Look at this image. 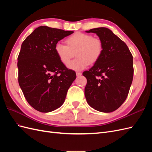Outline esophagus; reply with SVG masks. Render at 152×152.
<instances>
[{
    "mask_svg": "<svg viewBox=\"0 0 152 152\" xmlns=\"http://www.w3.org/2000/svg\"><path fill=\"white\" fill-rule=\"evenodd\" d=\"M76 75L77 77H79L82 75V73L80 72H76Z\"/></svg>",
    "mask_w": 152,
    "mask_h": 152,
    "instance_id": "obj_1",
    "label": "esophagus"
}]
</instances>
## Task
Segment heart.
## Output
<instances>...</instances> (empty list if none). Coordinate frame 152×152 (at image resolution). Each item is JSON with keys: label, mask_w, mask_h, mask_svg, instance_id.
<instances>
[{"label": "heart", "mask_w": 152, "mask_h": 152, "mask_svg": "<svg viewBox=\"0 0 152 152\" xmlns=\"http://www.w3.org/2000/svg\"><path fill=\"white\" fill-rule=\"evenodd\" d=\"M67 45L61 42L55 44L54 50L57 56L64 65H67L77 51V58L69 63L67 67L73 70H82L89 65L98 60L103 50V44L99 39L93 38L90 34L76 32L66 40Z\"/></svg>", "instance_id": "b5f03b06"}]
</instances>
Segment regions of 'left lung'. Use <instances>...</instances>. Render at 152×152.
<instances>
[{"instance_id": "8db88e82", "label": "left lung", "mask_w": 152, "mask_h": 152, "mask_svg": "<svg viewBox=\"0 0 152 152\" xmlns=\"http://www.w3.org/2000/svg\"><path fill=\"white\" fill-rule=\"evenodd\" d=\"M86 32L96 34L103 44L98 60L82 73L87 80L86 101L99 112H112L125 102L129 91L134 73L132 54L126 43L107 28Z\"/></svg>"}]
</instances>
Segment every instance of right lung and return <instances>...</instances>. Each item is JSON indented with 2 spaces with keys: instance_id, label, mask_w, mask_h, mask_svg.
Instances as JSON below:
<instances>
[{
  "instance_id": "right-lung-1",
  "label": "right lung",
  "mask_w": 152,
  "mask_h": 152,
  "mask_svg": "<svg viewBox=\"0 0 152 152\" xmlns=\"http://www.w3.org/2000/svg\"><path fill=\"white\" fill-rule=\"evenodd\" d=\"M73 31L40 26L21 44L18 57V82L31 107L43 113L63 104L76 73L59 60L54 46Z\"/></svg>"
}]
</instances>
